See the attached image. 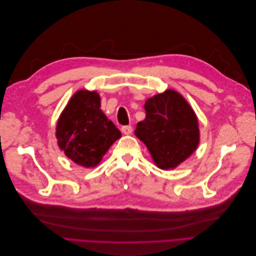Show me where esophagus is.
Listing matches in <instances>:
<instances>
[{"instance_id": "1", "label": "esophagus", "mask_w": 256, "mask_h": 256, "mask_svg": "<svg viewBox=\"0 0 256 256\" xmlns=\"http://www.w3.org/2000/svg\"><path fill=\"white\" fill-rule=\"evenodd\" d=\"M120 130H122V132L124 134H131V132H132V127H131V126H122Z\"/></svg>"}]
</instances>
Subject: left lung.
Here are the masks:
<instances>
[{"mask_svg": "<svg viewBox=\"0 0 256 256\" xmlns=\"http://www.w3.org/2000/svg\"><path fill=\"white\" fill-rule=\"evenodd\" d=\"M145 118L134 130L146 145L154 164L173 170L196 152L200 143L198 120L180 92L166 90L145 102Z\"/></svg>", "mask_w": 256, "mask_h": 256, "instance_id": "8db88e82", "label": "left lung"}]
</instances>
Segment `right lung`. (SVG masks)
Masks as SVG:
<instances>
[{
    "instance_id": "right-lung-1",
    "label": "right lung",
    "mask_w": 256,
    "mask_h": 256,
    "mask_svg": "<svg viewBox=\"0 0 256 256\" xmlns=\"http://www.w3.org/2000/svg\"><path fill=\"white\" fill-rule=\"evenodd\" d=\"M96 90H79L69 99L56 122L58 145L66 157L83 168L100 164L120 131L100 109Z\"/></svg>"
}]
</instances>
